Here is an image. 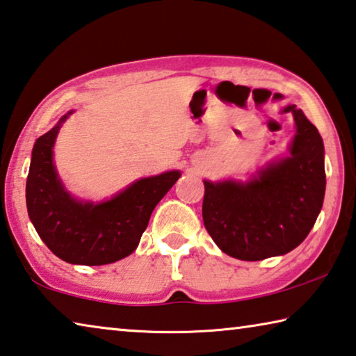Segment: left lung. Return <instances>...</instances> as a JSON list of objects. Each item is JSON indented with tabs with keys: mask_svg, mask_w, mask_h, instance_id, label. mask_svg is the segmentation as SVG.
Returning a JSON list of instances; mask_svg holds the SVG:
<instances>
[{
	"mask_svg": "<svg viewBox=\"0 0 356 356\" xmlns=\"http://www.w3.org/2000/svg\"><path fill=\"white\" fill-rule=\"evenodd\" d=\"M290 156L271 162L248 183H205L203 224L230 257L255 261L284 255L305 241L325 197L323 140L295 106Z\"/></svg>",
	"mask_w": 356,
	"mask_h": 356,
	"instance_id": "8db88e82",
	"label": "left lung"
}]
</instances>
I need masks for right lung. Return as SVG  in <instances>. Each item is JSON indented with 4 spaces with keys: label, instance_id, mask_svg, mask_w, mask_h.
<instances>
[{
    "label": "right lung",
    "instance_id": "right-lung-1",
    "mask_svg": "<svg viewBox=\"0 0 356 356\" xmlns=\"http://www.w3.org/2000/svg\"><path fill=\"white\" fill-rule=\"evenodd\" d=\"M71 113L34 143L26 178L28 216L45 246L67 264H113L137 249L154 207L181 173L142 178L107 202L75 200L54 165L55 138Z\"/></svg>",
    "mask_w": 356,
    "mask_h": 356
}]
</instances>
